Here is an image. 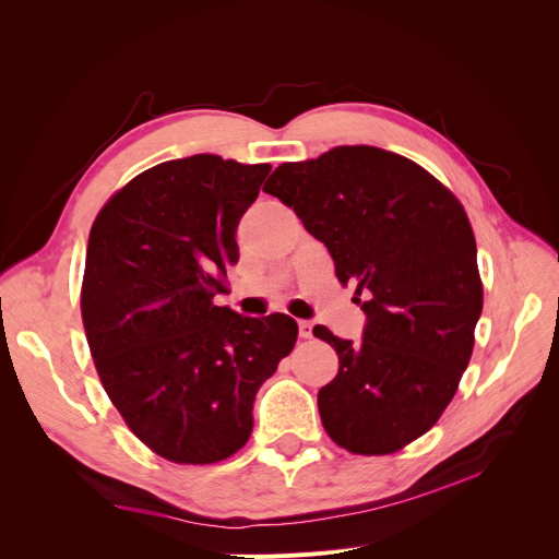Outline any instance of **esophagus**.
Wrapping results in <instances>:
<instances>
[{
  "mask_svg": "<svg viewBox=\"0 0 559 559\" xmlns=\"http://www.w3.org/2000/svg\"><path fill=\"white\" fill-rule=\"evenodd\" d=\"M298 335L302 337V341H308V337H312V324H310V321H306V319L298 321Z\"/></svg>",
  "mask_w": 559,
  "mask_h": 559,
  "instance_id": "34e87169",
  "label": "esophagus"
}]
</instances>
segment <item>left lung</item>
<instances>
[{
    "label": "left lung",
    "mask_w": 559,
    "mask_h": 559,
    "mask_svg": "<svg viewBox=\"0 0 559 559\" xmlns=\"http://www.w3.org/2000/svg\"><path fill=\"white\" fill-rule=\"evenodd\" d=\"M263 191L326 245L335 277L357 284L366 312L361 343L312 329L341 364L319 389L321 425L354 454L413 443L450 405L483 312L476 238L462 202L425 167L366 144L282 163Z\"/></svg>",
    "instance_id": "left-lung-1"
}]
</instances>
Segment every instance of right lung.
I'll return each instance as SVG.
<instances>
[{
  "label": "right lung",
  "instance_id": "1",
  "mask_svg": "<svg viewBox=\"0 0 559 559\" xmlns=\"http://www.w3.org/2000/svg\"><path fill=\"white\" fill-rule=\"evenodd\" d=\"M267 163L198 154L148 167L95 216L81 317L128 429L175 464H216L251 436L253 399L296 345L289 314L214 306Z\"/></svg>",
  "mask_w": 559,
  "mask_h": 559
}]
</instances>
